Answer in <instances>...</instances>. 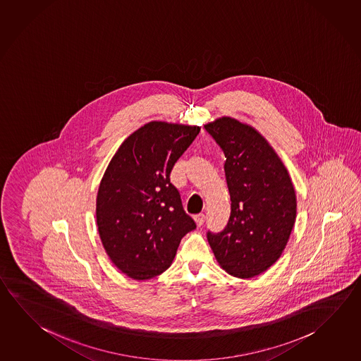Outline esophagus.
<instances>
[{
  "label": "esophagus",
  "mask_w": 361,
  "mask_h": 361,
  "mask_svg": "<svg viewBox=\"0 0 361 361\" xmlns=\"http://www.w3.org/2000/svg\"><path fill=\"white\" fill-rule=\"evenodd\" d=\"M194 219H195L197 227H202V223L205 221V215L202 214V213H200V214H196L195 216H194Z\"/></svg>",
  "instance_id": "1"
}]
</instances>
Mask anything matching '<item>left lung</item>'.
Wrapping results in <instances>:
<instances>
[{
    "mask_svg": "<svg viewBox=\"0 0 361 361\" xmlns=\"http://www.w3.org/2000/svg\"><path fill=\"white\" fill-rule=\"evenodd\" d=\"M226 156L231 195L227 226L207 238L229 275L250 279L274 265L290 237L297 196L290 176L267 140L252 127L223 116L204 126Z\"/></svg>",
    "mask_w": 361,
    "mask_h": 361,
    "instance_id": "8db88e82",
    "label": "left lung"
}]
</instances>
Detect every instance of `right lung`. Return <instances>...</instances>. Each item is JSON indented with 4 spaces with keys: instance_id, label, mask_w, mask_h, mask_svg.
Here are the masks:
<instances>
[{
    "instance_id": "add662e5",
    "label": "right lung",
    "mask_w": 361,
    "mask_h": 361,
    "mask_svg": "<svg viewBox=\"0 0 361 361\" xmlns=\"http://www.w3.org/2000/svg\"><path fill=\"white\" fill-rule=\"evenodd\" d=\"M200 128L151 121L121 143L96 199L102 246L121 272L147 280L167 270L181 238L195 229L170 181Z\"/></svg>"
}]
</instances>
